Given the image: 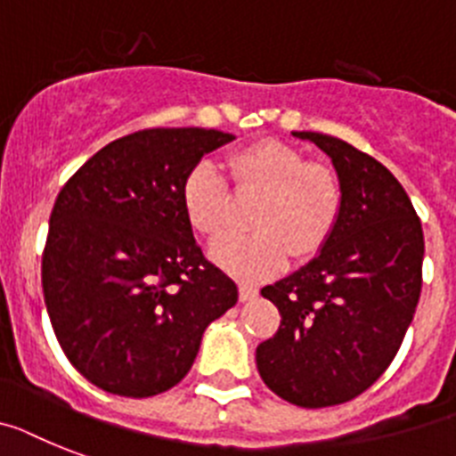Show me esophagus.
<instances>
[{"label":"esophagus","mask_w":456,"mask_h":456,"mask_svg":"<svg viewBox=\"0 0 456 456\" xmlns=\"http://www.w3.org/2000/svg\"><path fill=\"white\" fill-rule=\"evenodd\" d=\"M259 294L257 287L252 285H239V299L240 301H252Z\"/></svg>","instance_id":"esophagus-1"}]
</instances>
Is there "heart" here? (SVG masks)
Segmentation results:
<instances>
[{"label": "heart", "mask_w": 456, "mask_h": 456, "mask_svg": "<svg viewBox=\"0 0 456 456\" xmlns=\"http://www.w3.org/2000/svg\"><path fill=\"white\" fill-rule=\"evenodd\" d=\"M239 192H262L250 224L257 232L232 234L210 246V259L243 281H259L287 262L308 259L331 239L343 208V190L334 174L308 162L294 145L262 139L227 159ZM181 204L190 227L216 239L232 210L227 181L213 162H199L181 185Z\"/></svg>", "instance_id": "heart-1"}]
</instances>
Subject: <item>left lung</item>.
<instances>
[{"label":"left lung","instance_id":"obj_1","mask_svg":"<svg viewBox=\"0 0 456 456\" xmlns=\"http://www.w3.org/2000/svg\"><path fill=\"white\" fill-rule=\"evenodd\" d=\"M292 134L327 152L343 208L322 250L262 289L282 320L259 343L257 370L281 399L327 408L369 389L399 352L422 289L424 234L387 167L336 136Z\"/></svg>","mask_w":456,"mask_h":456}]
</instances>
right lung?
Masks as SVG:
<instances>
[{
    "label": "right lung",
    "instance_id": "obj_1",
    "mask_svg": "<svg viewBox=\"0 0 456 456\" xmlns=\"http://www.w3.org/2000/svg\"><path fill=\"white\" fill-rule=\"evenodd\" d=\"M217 129H143L110 141L57 194L41 282L55 336L92 385L145 399L183 380L239 287L204 257L181 185Z\"/></svg>",
    "mask_w": 456,
    "mask_h": 456
}]
</instances>
